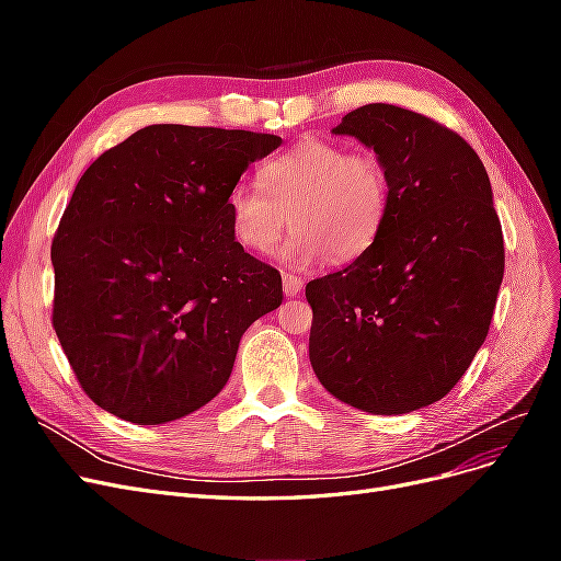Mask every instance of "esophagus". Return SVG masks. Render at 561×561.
<instances>
[{"mask_svg":"<svg viewBox=\"0 0 561 561\" xmlns=\"http://www.w3.org/2000/svg\"><path fill=\"white\" fill-rule=\"evenodd\" d=\"M301 285H304V280L299 278V276H295V274H283V290H285V297H297L299 293H301Z\"/></svg>","mask_w":561,"mask_h":561,"instance_id":"1","label":"esophagus"}]
</instances>
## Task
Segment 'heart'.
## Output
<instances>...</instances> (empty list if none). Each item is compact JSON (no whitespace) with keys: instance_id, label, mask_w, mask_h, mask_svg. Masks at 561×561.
<instances>
[{"instance_id":"1","label":"heart","mask_w":561,"mask_h":561,"mask_svg":"<svg viewBox=\"0 0 561 561\" xmlns=\"http://www.w3.org/2000/svg\"><path fill=\"white\" fill-rule=\"evenodd\" d=\"M260 184H233L227 196L233 239L271 254L287 225L295 227L285 260L360 257L379 239L388 215L390 182L375 151L307 138L260 168Z\"/></svg>"}]
</instances>
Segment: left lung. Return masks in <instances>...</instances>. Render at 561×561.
I'll return each instance as SVG.
<instances>
[{
  "label": "left lung",
  "instance_id": "8db88e82",
  "mask_svg": "<svg viewBox=\"0 0 561 561\" xmlns=\"http://www.w3.org/2000/svg\"><path fill=\"white\" fill-rule=\"evenodd\" d=\"M334 133L377 151L390 203L375 245L307 285L309 358L334 398L407 414L445 398L484 344L505 268L501 219L480 157L433 118L371 103Z\"/></svg>",
  "mask_w": 561,
  "mask_h": 561
}]
</instances>
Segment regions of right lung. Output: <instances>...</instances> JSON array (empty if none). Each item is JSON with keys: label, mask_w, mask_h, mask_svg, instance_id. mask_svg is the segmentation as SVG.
Here are the masks:
<instances>
[{"label": "right lung", "mask_w": 561, "mask_h": 561, "mask_svg": "<svg viewBox=\"0 0 561 561\" xmlns=\"http://www.w3.org/2000/svg\"><path fill=\"white\" fill-rule=\"evenodd\" d=\"M278 135L157 124L81 175L50 245L54 330L105 412L175 421L229 381L254 320L283 301L280 274L233 239L227 210Z\"/></svg>", "instance_id": "obj_1"}]
</instances>
